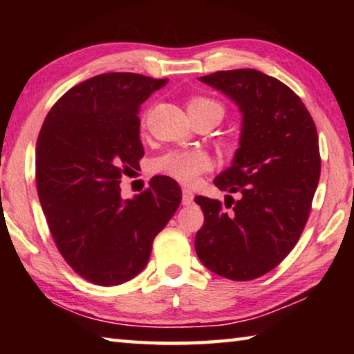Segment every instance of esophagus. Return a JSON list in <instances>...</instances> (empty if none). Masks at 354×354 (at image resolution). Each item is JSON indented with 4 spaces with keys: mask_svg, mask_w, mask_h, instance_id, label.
Returning a JSON list of instances; mask_svg holds the SVG:
<instances>
[{
    "mask_svg": "<svg viewBox=\"0 0 354 354\" xmlns=\"http://www.w3.org/2000/svg\"><path fill=\"white\" fill-rule=\"evenodd\" d=\"M194 203V192H192L190 189H183V205L184 206H189Z\"/></svg>",
    "mask_w": 354,
    "mask_h": 354,
    "instance_id": "obj_1",
    "label": "esophagus"
}]
</instances>
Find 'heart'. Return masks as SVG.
<instances>
[{"mask_svg":"<svg viewBox=\"0 0 354 354\" xmlns=\"http://www.w3.org/2000/svg\"><path fill=\"white\" fill-rule=\"evenodd\" d=\"M187 109L190 113L209 112L223 118L225 107L218 101L206 97H194L189 100ZM211 159L201 149H175L154 160V171L170 176L183 184L195 183L201 173L211 169Z\"/></svg>","mask_w":354,"mask_h":354,"instance_id":"b5f03b06","label":"heart"}]
</instances>
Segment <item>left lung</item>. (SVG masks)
<instances>
[{
	"label": "left lung",
	"instance_id": "8db88e82",
	"mask_svg": "<svg viewBox=\"0 0 354 354\" xmlns=\"http://www.w3.org/2000/svg\"><path fill=\"white\" fill-rule=\"evenodd\" d=\"M241 109V147L230 169L215 178L226 195L195 196L205 214L195 251L203 266L232 281L273 270L295 247L309 218L320 179L319 136L298 95L259 70L201 76Z\"/></svg>",
	"mask_w": 354,
	"mask_h": 354
}]
</instances>
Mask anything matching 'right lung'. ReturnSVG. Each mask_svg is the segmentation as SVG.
Returning <instances> with one entry per match:
<instances>
[{
	"label": "right lung",
	"mask_w": 354,
	"mask_h": 354,
	"mask_svg": "<svg viewBox=\"0 0 354 354\" xmlns=\"http://www.w3.org/2000/svg\"><path fill=\"white\" fill-rule=\"evenodd\" d=\"M167 80L103 73L65 92L51 107L35 147V181L48 227L65 262L88 283L118 286L148 263L154 237L183 194L154 176L122 200V175L143 158L139 109Z\"/></svg>",
	"instance_id": "obj_1"
}]
</instances>
